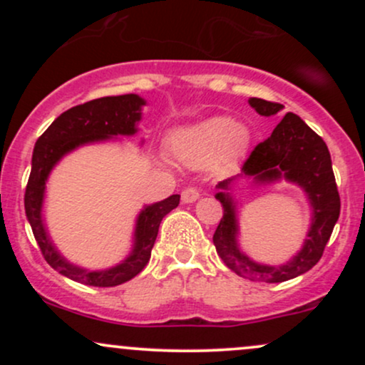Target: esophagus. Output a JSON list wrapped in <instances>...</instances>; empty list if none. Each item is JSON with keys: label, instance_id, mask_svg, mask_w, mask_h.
<instances>
[{"label": "esophagus", "instance_id": "34e87169", "mask_svg": "<svg viewBox=\"0 0 365 365\" xmlns=\"http://www.w3.org/2000/svg\"><path fill=\"white\" fill-rule=\"evenodd\" d=\"M200 197V192H199V188L197 187H187V188H183V192H182V200L185 204H188V202H195L197 199H199Z\"/></svg>", "mask_w": 365, "mask_h": 365}]
</instances>
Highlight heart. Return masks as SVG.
I'll list each match as a JSON object with an SVG mask.
<instances>
[{
	"instance_id": "obj_1",
	"label": "heart",
	"mask_w": 365,
	"mask_h": 365,
	"mask_svg": "<svg viewBox=\"0 0 365 365\" xmlns=\"http://www.w3.org/2000/svg\"><path fill=\"white\" fill-rule=\"evenodd\" d=\"M171 150L180 161L204 168L220 158H233L245 148L244 125L232 116H215L171 135Z\"/></svg>"
}]
</instances>
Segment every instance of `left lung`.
Segmentation results:
<instances>
[{
    "label": "left lung",
    "mask_w": 365,
    "mask_h": 365,
    "mask_svg": "<svg viewBox=\"0 0 365 365\" xmlns=\"http://www.w3.org/2000/svg\"><path fill=\"white\" fill-rule=\"evenodd\" d=\"M250 106L259 115L271 116L283 110V104L252 98ZM242 171L261 182L284 177L297 182L309 194L314 207V221L304 249L293 261L279 267L262 266L250 261L237 247V220L233 202L228 194L220 192L216 199L223 206V217L217 225L212 242L223 262L237 274L250 282L282 283L312 269L324 252L338 216H340V194L334 180L333 165L326 142L295 113H287L266 140L255 145L242 165ZM233 178L217 183L228 188Z\"/></svg>",
    "instance_id": "1"
}]
</instances>
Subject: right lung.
<instances>
[{
    "instance_id": "right-lung-1",
    "label": "right lung",
    "mask_w": 365,
    "mask_h": 365,
    "mask_svg": "<svg viewBox=\"0 0 365 365\" xmlns=\"http://www.w3.org/2000/svg\"><path fill=\"white\" fill-rule=\"evenodd\" d=\"M142 104H144V99L135 94L92 99L61 113L36 142L31 177H29L24 195L25 215H27L32 233L46 262L73 282L108 288L128 282L133 276L139 274L148 266L161 220L180 202V195L175 194L161 202L145 207L137 220L135 247H133L132 255L120 266L108 271H86L72 266L56 252L46 235L43 220H41V206H43L46 178L58 159L86 142L108 139L111 135L135 133V121L140 120Z\"/></svg>"
}]
</instances>
